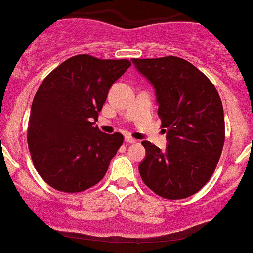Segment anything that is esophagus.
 I'll return each instance as SVG.
<instances>
[{
	"mask_svg": "<svg viewBox=\"0 0 253 253\" xmlns=\"http://www.w3.org/2000/svg\"><path fill=\"white\" fill-rule=\"evenodd\" d=\"M124 141H126V142H127V143H135V142H136V140H135V138H132L131 136H129V135H126V136L124 137Z\"/></svg>",
	"mask_w": 253,
	"mask_h": 253,
	"instance_id": "esophagus-1",
	"label": "esophagus"
}]
</instances>
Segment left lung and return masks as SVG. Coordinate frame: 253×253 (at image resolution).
I'll return each instance as SVG.
<instances>
[{
    "mask_svg": "<svg viewBox=\"0 0 253 253\" xmlns=\"http://www.w3.org/2000/svg\"><path fill=\"white\" fill-rule=\"evenodd\" d=\"M131 61L154 88L168 141L164 152L143 141L146 157L138 164L141 178L167 199L191 197L210 180L223 149L221 97L210 80L183 59Z\"/></svg>",
    "mask_w": 253,
    "mask_h": 253,
    "instance_id": "obj_1",
    "label": "left lung"
}]
</instances>
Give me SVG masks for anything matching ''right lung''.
I'll return each instance as SVG.
<instances>
[{"label": "right lung", "instance_id": "obj_1", "mask_svg": "<svg viewBox=\"0 0 253 253\" xmlns=\"http://www.w3.org/2000/svg\"><path fill=\"white\" fill-rule=\"evenodd\" d=\"M130 66L126 59L82 54L59 65L40 85L28 143L37 172L54 189L82 192L104 178L123 135L105 134L95 122L111 86Z\"/></svg>", "mask_w": 253, "mask_h": 253}]
</instances>
